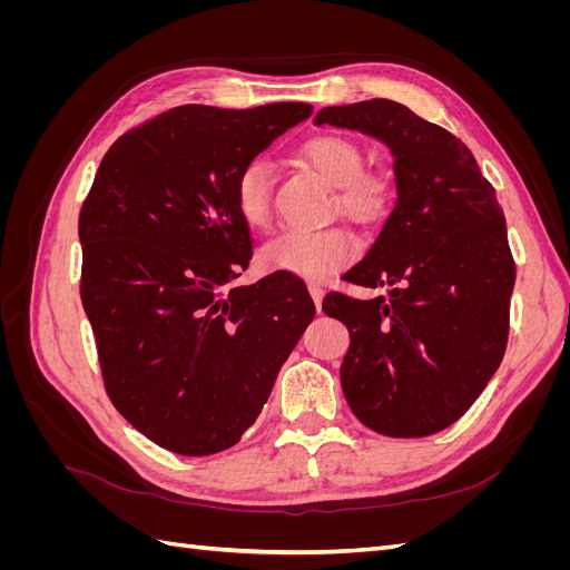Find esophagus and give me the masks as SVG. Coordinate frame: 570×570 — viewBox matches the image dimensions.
<instances>
[{
  "mask_svg": "<svg viewBox=\"0 0 570 570\" xmlns=\"http://www.w3.org/2000/svg\"><path fill=\"white\" fill-rule=\"evenodd\" d=\"M308 295H312L316 308L321 312V302H323V287L318 283H308Z\"/></svg>",
  "mask_w": 570,
  "mask_h": 570,
  "instance_id": "34e87169",
  "label": "esophagus"
}]
</instances>
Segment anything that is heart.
Segmentation results:
<instances>
[{"label":"heart","mask_w":570,"mask_h":570,"mask_svg":"<svg viewBox=\"0 0 570 570\" xmlns=\"http://www.w3.org/2000/svg\"><path fill=\"white\" fill-rule=\"evenodd\" d=\"M306 166L337 187L335 206L361 226L381 220L392 204V180L383 170L364 168V151L337 132H321L299 149ZM233 202L245 226L266 230L273 220V170L266 161H249L239 168L233 183ZM358 254L356 237L337 226L321 230H285L262 249V264L268 271L299 275L308 281L331 278L352 264Z\"/></svg>","instance_id":"obj_1"}]
</instances>
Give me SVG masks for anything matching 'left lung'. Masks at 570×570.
Wrapping results in <instances>:
<instances>
[{
	"label": "left lung",
	"mask_w": 570,
	"mask_h": 570,
	"mask_svg": "<svg viewBox=\"0 0 570 570\" xmlns=\"http://www.w3.org/2000/svg\"><path fill=\"white\" fill-rule=\"evenodd\" d=\"M314 124L361 130L394 157L396 202L381 235L342 275L392 285L390 299L327 292L347 325L344 400L387 438H425L459 421L502 364L515 264L504 212L471 149L390 99L325 107Z\"/></svg>",
	"instance_id": "1"
}]
</instances>
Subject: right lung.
<instances>
[{
    "instance_id": "right-lung-1",
    "label": "right lung",
    "mask_w": 570,
    "mask_h": 570,
    "mask_svg": "<svg viewBox=\"0 0 570 570\" xmlns=\"http://www.w3.org/2000/svg\"><path fill=\"white\" fill-rule=\"evenodd\" d=\"M312 111L168 109L118 137L82 202L80 299L101 381L120 416L168 452L237 444L316 314L292 273L233 285L252 258L235 176Z\"/></svg>"
}]
</instances>
